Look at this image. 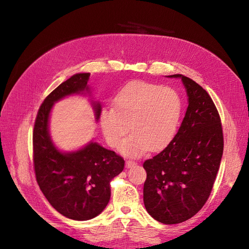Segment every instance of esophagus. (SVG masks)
Wrapping results in <instances>:
<instances>
[{
	"instance_id": "34e87169",
	"label": "esophagus",
	"mask_w": 249,
	"mask_h": 249,
	"mask_svg": "<svg viewBox=\"0 0 249 249\" xmlns=\"http://www.w3.org/2000/svg\"><path fill=\"white\" fill-rule=\"evenodd\" d=\"M135 164H136V162H135V161H133V160H126V167H128V168L134 166Z\"/></svg>"
}]
</instances>
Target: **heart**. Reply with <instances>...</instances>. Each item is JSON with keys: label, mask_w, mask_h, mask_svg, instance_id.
Masks as SVG:
<instances>
[{"label": "heart", "mask_w": 249, "mask_h": 249, "mask_svg": "<svg viewBox=\"0 0 249 249\" xmlns=\"http://www.w3.org/2000/svg\"><path fill=\"white\" fill-rule=\"evenodd\" d=\"M182 113V101L175 89L135 81L118 91L113 105L100 113V124L108 144L116 148L129 131L120 151L139 156L164 148L175 137Z\"/></svg>", "instance_id": "b5f03b06"}]
</instances>
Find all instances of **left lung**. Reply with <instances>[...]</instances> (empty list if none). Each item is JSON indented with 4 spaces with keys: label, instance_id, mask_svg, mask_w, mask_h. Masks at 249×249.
Returning a JSON list of instances; mask_svg holds the SVG:
<instances>
[{
    "label": "left lung",
    "instance_id": "left-lung-1",
    "mask_svg": "<svg viewBox=\"0 0 249 249\" xmlns=\"http://www.w3.org/2000/svg\"><path fill=\"white\" fill-rule=\"evenodd\" d=\"M181 77L189 106L178 133L159 154L146 160L143 201L149 215L178 224L197 214L210 197L223 154L219 112L207 90Z\"/></svg>",
    "mask_w": 249,
    "mask_h": 249
}]
</instances>
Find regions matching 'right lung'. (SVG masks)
<instances>
[{
	"label": "right lung",
	"mask_w": 249,
	"mask_h": 249,
	"mask_svg": "<svg viewBox=\"0 0 249 249\" xmlns=\"http://www.w3.org/2000/svg\"><path fill=\"white\" fill-rule=\"evenodd\" d=\"M90 73H76L44 99L33 129V165L37 184L49 204L67 218L85 221L98 216L109 203L110 182L124 168V160L95 142L83 149L61 153L48 133V118L61 98L87 89ZM97 120L101 106H95Z\"/></svg>",
	"instance_id": "obj_1"
}]
</instances>
